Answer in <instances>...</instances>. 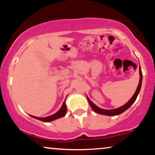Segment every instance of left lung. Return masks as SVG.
<instances>
[{"instance_id": "1", "label": "left lung", "mask_w": 155, "mask_h": 155, "mask_svg": "<svg viewBox=\"0 0 155 155\" xmlns=\"http://www.w3.org/2000/svg\"><path fill=\"white\" fill-rule=\"evenodd\" d=\"M139 73H140V81H139L138 85H137V90H136V91H135V94H133V96L131 97V99H130V100H129L126 104H125L124 106H122V107H120L119 108H117V109H115L107 110V109H101V108L97 107V105H95L93 103L90 99H89L88 97H87V100L89 101V104H90L91 108H92V109L94 110V111L96 112V113L101 114V115H106V116L119 115V114H122L123 112L126 111V110L129 109L130 106L135 102V101L136 100L137 95H138L140 91L141 86H142V80H143V73H142L140 66L139 67Z\"/></svg>"}]
</instances>
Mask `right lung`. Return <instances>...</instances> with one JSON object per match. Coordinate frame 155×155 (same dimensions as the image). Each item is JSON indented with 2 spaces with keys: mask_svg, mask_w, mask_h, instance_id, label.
<instances>
[{
  "mask_svg": "<svg viewBox=\"0 0 155 155\" xmlns=\"http://www.w3.org/2000/svg\"><path fill=\"white\" fill-rule=\"evenodd\" d=\"M66 112H67V107H66V104H65V101H63L62 107H61V109H59L56 114H53L51 116H47V117H37V116H31V115H29V116H30L31 117L36 118V119H38L39 120H41V121L43 122H50V121H52V120L58 119L59 118L63 117V116L65 115V114H66Z\"/></svg>",
  "mask_w": 155,
  "mask_h": 155,
  "instance_id": "add662e5",
  "label": "right lung"
}]
</instances>
